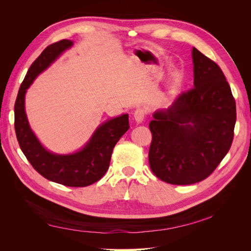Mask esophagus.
<instances>
[{
  "label": "esophagus",
  "mask_w": 251,
  "mask_h": 251,
  "mask_svg": "<svg viewBox=\"0 0 251 251\" xmlns=\"http://www.w3.org/2000/svg\"><path fill=\"white\" fill-rule=\"evenodd\" d=\"M134 117H135V120L137 121V123H142L144 117H146V110H144L143 108H138L136 109L135 113H134Z\"/></svg>",
  "instance_id": "1"
}]
</instances>
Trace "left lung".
Masks as SVG:
<instances>
[{
    "mask_svg": "<svg viewBox=\"0 0 251 251\" xmlns=\"http://www.w3.org/2000/svg\"><path fill=\"white\" fill-rule=\"evenodd\" d=\"M194 87L181 92L149 125V163L155 176L175 185L206 179L228 153L237 119L229 83L214 60L193 48Z\"/></svg>",
    "mask_w": 251,
    "mask_h": 251,
    "instance_id": "left-lung-1",
    "label": "left lung"
}]
</instances>
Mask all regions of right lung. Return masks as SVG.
Returning <instances> with one entry per match:
<instances>
[{"label": "right lung", "mask_w": 251, "mask_h": 251, "mask_svg": "<svg viewBox=\"0 0 251 251\" xmlns=\"http://www.w3.org/2000/svg\"><path fill=\"white\" fill-rule=\"evenodd\" d=\"M72 44L69 40H62L49 45L30 66L14 103V128L22 151L37 173L65 186L83 187L100 180L108 171L114 147L130 127L127 114L101 125L77 153L55 155L45 150L32 133L24 107L26 90L34 78Z\"/></svg>", "instance_id": "obj_1"}]
</instances>
